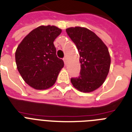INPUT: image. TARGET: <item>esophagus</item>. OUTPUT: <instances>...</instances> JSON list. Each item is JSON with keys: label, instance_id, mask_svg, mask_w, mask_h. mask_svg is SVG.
I'll return each mask as SVG.
<instances>
[{"label": "esophagus", "instance_id": "esophagus-1", "mask_svg": "<svg viewBox=\"0 0 132 132\" xmlns=\"http://www.w3.org/2000/svg\"><path fill=\"white\" fill-rule=\"evenodd\" d=\"M63 60H64V64H67V58H66V57H64V58H63Z\"/></svg>", "mask_w": 132, "mask_h": 132}]
</instances>
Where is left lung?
<instances>
[{"mask_svg":"<svg viewBox=\"0 0 132 132\" xmlns=\"http://www.w3.org/2000/svg\"><path fill=\"white\" fill-rule=\"evenodd\" d=\"M66 32L79 51L81 71L79 77L71 78L75 87L81 92H91L104 82L111 66L109 49L92 31L82 27H71Z\"/></svg>","mask_w":132,"mask_h":132,"instance_id":"8db88e82","label":"left lung"}]
</instances>
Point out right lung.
Returning a JSON list of instances; mask_svg holds the SVG:
<instances>
[{
	"label": "right lung",
	"mask_w": 132,
	"mask_h": 132,
	"mask_svg": "<svg viewBox=\"0 0 132 132\" xmlns=\"http://www.w3.org/2000/svg\"><path fill=\"white\" fill-rule=\"evenodd\" d=\"M61 32L62 30L54 26H40L31 31L17 48L18 71L26 83L35 89L53 86L64 67L53 44Z\"/></svg>",
	"instance_id": "1"
}]
</instances>
